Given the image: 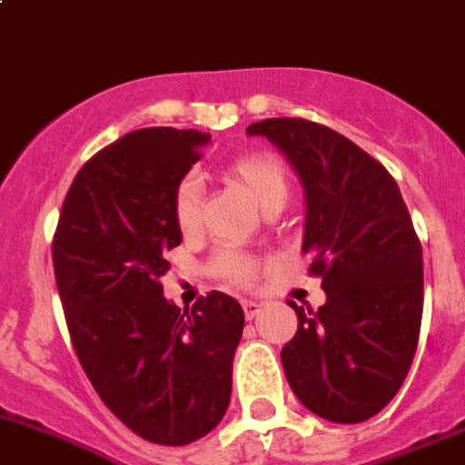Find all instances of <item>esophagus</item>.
<instances>
[{"mask_svg":"<svg viewBox=\"0 0 465 465\" xmlns=\"http://www.w3.org/2000/svg\"><path fill=\"white\" fill-rule=\"evenodd\" d=\"M243 315H246V320H255L257 315L262 313V304L252 302V300H243Z\"/></svg>","mask_w":465,"mask_h":465,"instance_id":"esophagus-1","label":"esophagus"}]
</instances>
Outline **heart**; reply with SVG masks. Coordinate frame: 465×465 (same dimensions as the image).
<instances>
[{
    "instance_id": "heart-1",
    "label": "heart",
    "mask_w": 465,
    "mask_h": 465,
    "mask_svg": "<svg viewBox=\"0 0 465 465\" xmlns=\"http://www.w3.org/2000/svg\"><path fill=\"white\" fill-rule=\"evenodd\" d=\"M226 176L234 183L243 185L252 201L262 210L275 203H284L289 197V176L284 165L271 152H251L239 156L228 165ZM172 210H174L176 226L183 232L194 231L201 222V185L197 176H183L179 181L172 197ZM219 271L239 284H248L255 277V264L237 252H222L219 255Z\"/></svg>"
}]
</instances>
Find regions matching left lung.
Listing matches in <instances>:
<instances>
[{
	"label": "left lung",
	"instance_id": "left-lung-1",
	"mask_svg": "<svg viewBox=\"0 0 465 465\" xmlns=\"http://www.w3.org/2000/svg\"><path fill=\"white\" fill-rule=\"evenodd\" d=\"M291 163L304 190L302 252L327 302H295L298 331L282 349L286 381L331 423L378 414L403 385L423 315V251L396 181L356 143L302 118L246 127Z\"/></svg>",
	"mask_w": 465,
	"mask_h": 465
}]
</instances>
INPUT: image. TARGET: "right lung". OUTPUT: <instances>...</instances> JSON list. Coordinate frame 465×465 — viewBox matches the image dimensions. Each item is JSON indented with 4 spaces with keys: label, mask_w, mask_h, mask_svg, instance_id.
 Wrapping results in <instances>:
<instances>
[{
    "label": "right lung",
    "mask_w": 465,
    "mask_h": 465,
    "mask_svg": "<svg viewBox=\"0 0 465 465\" xmlns=\"http://www.w3.org/2000/svg\"><path fill=\"white\" fill-rule=\"evenodd\" d=\"M210 134L145 127L75 174L54 237L55 284L84 374L132 432L188 446L231 403L243 331L234 298L213 291L181 311L163 295L165 252L183 234L172 197Z\"/></svg>",
    "instance_id": "obj_1"
}]
</instances>
